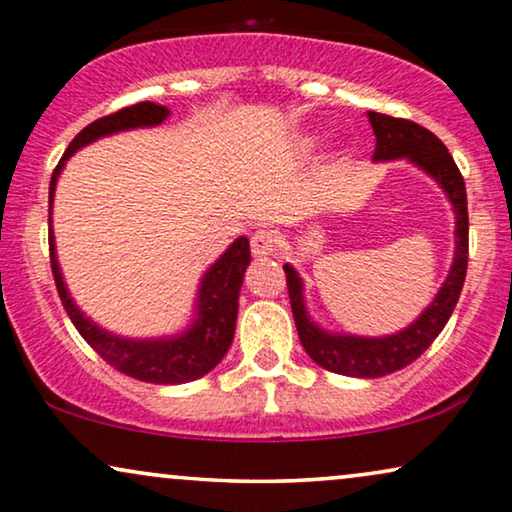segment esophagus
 Listing matches in <instances>:
<instances>
[{"instance_id": "1", "label": "esophagus", "mask_w": 512, "mask_h": 512, "mask_svg": "<svg viewBox=\"0 0 512 512\" xmlns=\"http://www.w3.org/2000/svg\"><path fill=\"white\" fill-rule=\"evenodd\" d=\"M275 235L270 233V230H256L254 235H251V254L256 258H265V256H272V251H275Z\"/></svg>"}]
</instances>
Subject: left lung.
<instances>
[{
	"label": "left lung",
	"mask_w": 512,
	"mask_h": 512,
	"mask_svg": "<svg viewBox=\"0 0 512 512\" xmlns=\"http://www.w3.org/2000/svg\"><path fill=\"white\" fill-rule=\"evenodd\" d=\"M368 121L375 132V163L387 160H408L419 170L429 174L450 200L454 209V261L450 275L440 286L431 305L405 326L403 331L382 335V338H366V335L333 333L312 321L307 312L303 296V279L291 263L284 265L286 286H289L291 310L296 319L298 338L305 352L317 366L331 373L347 377H384L410 366L417 356H422L438 333L443 331L447 319L452 317L459 293L464 289L468 268V207H466V184L459 167L445 144L422 125L368 111Z\"/></svg>",
	"instance_id": "8db88e82"
}]
</instances>
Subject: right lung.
Returning a JSON list of instances; mask_svg holds the SVG:
<instances>
[{
	"label": "right lung",
	"instance_id": "1",
	"mask_svg": "<svg viewBox=\"0 0 512 512\" xmlns=\"http://www.w3.org/2000/svg\"><path fill=\"white\" fill-rule=\"evenodd\" d=\"M170 109L156 102H139L132 107H125L116 114L97 118L83 128L79 135L67 146L65 156L60 158L51 177L48 188V247H51V268L58 286L60 300L76 326V331L83 335V340L102 356L109 366H114L121 373L135 377V380L151 384H184L193 382L198 377L207 375L209 370L221 363L223 356L230 349L235 335L237 305H240V289L244 282V272L251 263V251L247 237H237L216 261L209 265L205 275L200 279L198 296H195L193 321L184 331L177 335H165V338H125L97 326L93 319L86 317L69 296V289L62 277L58 251H55L53 237V198L55 186L62 167L76 151L83 146L97 142V139L116 135V132L153 128L167 121Z\"/></svg>",
	"mask_w": 512,
	"mask_h": 512
}]
</instances>
